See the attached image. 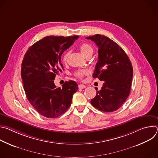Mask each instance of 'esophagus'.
I'll return each instance as SVG.
<instances>
[{
  "mask_svg": "<svg viewBox=\"0 0 158 158\" xmlns=\"http://www.w3.org/2000/svg\"><path fill=\"white\" fill-rule=\"evenodd\" d=\"M78 87H79V89H84V88L86 87V86H85V85H83V84H79Z\"/></svg>",
  "mask_w": 158,
  "mask_h": 158,
  "instance_id": "34e87169",
  "label": "esophagus"
}]
</instances>
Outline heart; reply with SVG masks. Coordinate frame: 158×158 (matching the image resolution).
<instances>
[{
    "label": "heart",
    "instance_id": "heart-1",
    "mask_svg": "<svg viewBox=\"0 0 158 158\" xmlns=\"http://www.w3.org/2000/svg\"><path fill=\"white\" fill-rule=\"evenodd\" d=\"M79 49L82 54L86 58L88 56H92L93 52H94V48L91 44H90L89 43H83L82 44L80 47ZM69 51H66L62 56V60L64 62H65L68 59V57L69 56ZM87 74V71L86 70H80L77 71L74 73V75L78 77V78H82L84 76L86 75Z\"/></svg>",
    "mask_w": 158,
    "mask_h": 158
}]
</instances>
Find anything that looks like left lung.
<instances>
[{
	"label": "left lung",
	"mask_w": 158,
	"mask_h": 158,
	"mask_svg": "<svg viewBox=\"0 0 158 158\" xmlns=\"http://www.w3.org/2000/svg\"><path fill=\"white\" fill-rule=\"evenodd\" d=\"M85 38L94 41L99 48L93 76L104 81L101 90L96 89V96L91 103L101 111H115L123 106L130 93L133 76L131 62L124 50L109 37L96 34Z\"/></svg>",
	"instance_id": "8db88e82"
}]
</instances>
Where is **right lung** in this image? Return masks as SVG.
Instances as JSON below:
<instances>
[{
	"label": "right lung",
	"instance_id": "add662e5",
	"mask_svg": "<svg viewBox=\"0 0 158 158\" xmlns=\"http://www.w3.org/2000/svg\"><path fill=\"white\" fill-rule=\"evenodd\" d=\"M79 37L47 36L31 46L22 62L21 76L29 102L42 116L55 118L69 108L78 85L74 81L56 87L54 80L64 69L62 53Z\"/></svg>",
	"mask_w": 158,
	"mask_h": 158
}]
</instances>
